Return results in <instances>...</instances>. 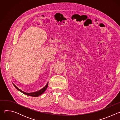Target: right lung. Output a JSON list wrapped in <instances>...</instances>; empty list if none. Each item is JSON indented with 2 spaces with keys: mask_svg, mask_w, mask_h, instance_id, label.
I'll return each mask as SVG.
<instances>
[{
  "mask_svg": "<svg viewBox=\"0 0 120 120\" xmlns=\"http://www.w3.org/2000/svg\"><path fill=\"white\" fill-rule=\"evenodd\" d=\"M48 82H47V83L46 84V85H45V86L43 88H42V89L38 91H37V92H34V93H25V92L22 91V90H20L19 88H18V87H17L14 84H13L14 86L15 87V88L17 90H19V91L21 92V93H22L23 94H26V95H28V96H33V97H38V96L41 95L42 94H43L45 92V91L46 90V89H47V86H48Z\"/></svg>",
  "mask_w": 120,
  "mask_h": 120,
  "instance_id": "add662e5",
  "label": "right lung"
}]
</instances>
